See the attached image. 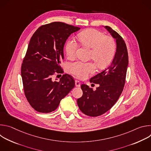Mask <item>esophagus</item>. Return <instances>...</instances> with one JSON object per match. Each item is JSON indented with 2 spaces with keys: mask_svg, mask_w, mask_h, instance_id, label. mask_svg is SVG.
<instances>
[{
  "mask_svg": "<svg viewBox=\"0 0 151 151\" xmlns=\"http://www.w3.org/2000/svg\"><path fill=\"white\" fill-rule=\"evenodd\" d=\"M75 85H76V87H80V86H81V83L79 82V81H75Z\"/></svg>",
  "mask_w": 151,
  "mask_h": 151,
  "instance_id": "obj_1",
  "label": "esophagus"
}]
</instances>
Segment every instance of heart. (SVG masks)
<instances>
[{
  "label": "heart",
  "instance_id": "heart-1",
  "mask_svg": "<svg viewBox=\"0 0 151 151\" xmlns=\"http://www.w3.org/2000/svg\"><path fill=\"white\" fill-rule=\"evenodd\" d=\"M78 38L83 46L91 48L89 57L94 61L99 68L106 67L112 61L116 51L115 42L112 37L106 36L97 29L90 28L80 32ZM77 47L74 39L68 40L65 50L69 58L75 56ZM69 70L77 78L84 79L95 72L96 66L92 62L76 61L70 64Z\"/></svg>",
  "mask_w": 151,
  "mask_h": 151
}]
</instances>
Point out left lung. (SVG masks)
Wrapping results in <instances>:
<instances>
[{"mask_svg":"<svg viewBox=\"0 0 151 151\" xmlns=\"http://www.w3.org/2000/svg\"><path fill=\"white\" fill-rule=\"evenodd\" d=\"M116 39V52L111 65L90 79L91 83L99 84L93 91L88 85L82 84V96L77 100L81 111L95 117L108 111L120 97L125 83L128 63V51L122 37L109 26L104 27Z\"/></svg>","mask_w":151,"mask_h":151,"instance_id":"1","label":"left lung"}]
</instances>
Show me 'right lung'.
<instances>
[{"label": "right lung", "mask_w": 151, "mask_h": 151, "mask_svg": "<svg viewBox=\"0 0 151 151\" xmlns=\"http://www.w3.org/2000/svg\"><path fill=\"white\" fill-rule=\"evenodd\" d=\"M79 29L64 23L52 22L39 27L32 36L21 73L25 96L37 112L55 111L61 99L75 87V79L69 74L63 75L59 82L52 78L64 73L60 64L64 44Z\"/></svg>", "instance_id": "right-lung-1"}]
</instances>
